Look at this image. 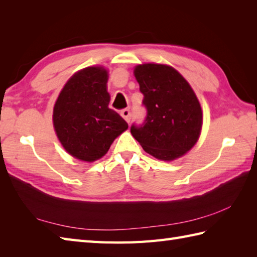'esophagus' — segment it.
<instances>
[{"mask_svg":"<svg viewBox=\"0 0 257 257\" xmlns=\"http://www.w3.org/2000/svg\"><path fill=\"white\" fill-rule=\"evenodd\" d=\"M120 114H121V117L125 120V121L127 122L130 121V110L129 109H123V110H121V112H120Z\"/></svg>","mask_w":257,"mask_h":257,"instance_id":"obj_1","label":"esophagus"}]
</instances>
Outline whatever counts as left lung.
I'll use <instances>...</instances> for the list:
<instances>
[{
    "instance_id": "1",
    "label": "left lung",
    "mask_w": 257,
    "mask_h": 257,
    "mask_svg": "<svg viewBox=\"0 0 257 257\" xmlns=\"http://www.w3.org/2000/svg\"><path fill=\"white\" fill-rule=\"evenodd\" d=\"M147 117L130 133L146 152L163 161L182 157L196 144L202 109L193 89L176 69L162 64L135 67Z\"/></svg>"
}]
</instances>
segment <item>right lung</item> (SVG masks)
Returning <instances> with one entry per match:
<instances>
[{
	"mask_svg": "<svg viewBox=\"0 0 257 257\" xmlns=\"http://www.w3.org/2000/svg\"><path fill=\"white\" fill-rule=\"evenodd\" d=\"M108 72L99 66L75 73L54 106L53 123L64 149L81 161L92 162L107 154L128 123L108 107Z\"/></svg>",
	"mask_w": 257,
	"mask_h": 257,
	"instance_id": "right-lung-1",
	"label": "right lung"
}]
</instances>
